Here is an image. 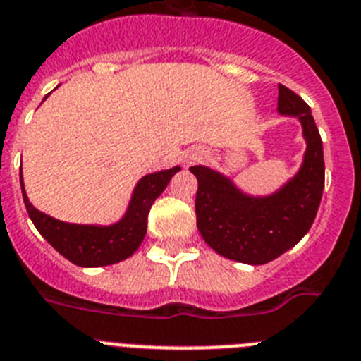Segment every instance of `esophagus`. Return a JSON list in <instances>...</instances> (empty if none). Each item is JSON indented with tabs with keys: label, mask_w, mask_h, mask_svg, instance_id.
<instances>
[{
	"label": "esophagus",
	"mask_w": 361,
	"mask_h": 361,
	"mask_svg": "<svg viewBox=\"0 0 361 361\" xmlns=\"http://www.w3.org/2000/svg\"><path fill=\"white\" fill-rule=\"evenodd\" d=\"M205 158V150L202 149H196V150H190L187 158H185V165H192V163L200 161V159Z\"/></svg>",
	"instance_id": "obj_1"
}]
</instances>
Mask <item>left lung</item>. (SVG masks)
<instances>
[{"label": "left lung", "mask_w": 361, "mask_h": 361, "mask_svg": "<svg viewBox=\"0 0 361 361\" xmlns=\"http://www.w3.org/2000/svg\"><path fill=\"white\" fill-rule=\"evenodd\" d=\"M276 111L296 118L305 140L302 165L276 190L249 194L224 172L207 165L190 167L198 178L200 234L218 255L247 265H263L293 249L309 233L324 194V145L311 106L290 89L278 85Z\"/></svg>", "instance_id": "obj_1"}]
</instances>
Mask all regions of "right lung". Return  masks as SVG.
Masks as SVG:
<instances>
[{"mask_svg": "<svg viewBox=\"0 0 361 361\" xmlns=\"http://www.w3.org/2000/svg\"><path fill=\"white\" fill-rule=\"evenodd\" d=\"M47 98L49 94L43 98V102ZM178 171H181L180 165L145 174L134 187L125 214L111 225L68 224L52 218L45 212L37 211L30 203L25 190L23 172H20V183L25 207L34 227L50 245L74 265L103 267V265L123 262L142 245L147 234V216L150 207Z\"/></svg>", "mask_w": 361, "mask_h": 361, "instance_id": "obj_1", "label": "right lung"}]
</instances>
